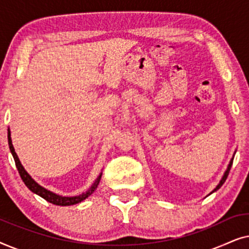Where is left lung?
<instances>
[{"label": "left lung", "instance_id": "obj_1", "mask_svg": "<svg viewBox=\"0 0 249 249\" xmlns=\"http://www.w3.org/2000/svg\"><path fill=\"white\" fill-rule=\"evenodd\" d=\"M232 161H233V158L231 159V161H230V163H229V165H228V168H227V170H226V172H224V175H223V177H222V179H221V181L219 182V185H217L215 188H214V190L212 193H214V192H216L217 189H220L221 188V186L223 185L224 183V181H226L227 180V178H228V175H229V172H230V169H231V165H232ZM211 193V194H212Z\"/></svg>", "mask_w": 249, "mask_h": 249}]
</instances>
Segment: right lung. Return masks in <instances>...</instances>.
<instances>
[{
    "instance_id": "1",
    "label": "right lung",
    "mask_w": 249,
    "mask_h": 249,
    "mask_svg": "<svg viewBox=\"0 0 249 249\" xmlns=\"http://www.w3.org/2000/svg\"><path fill=\"white\" fill-rule=\"evenodd\" d=\"M8 139H9V146H10V151L12 153V156L13 159H15V162H16V166L17 169H18L19 171V175L21 177L22 181L25 182V185L28 187L29 190H32L33 193H35L36 195H38L40 197H43L44 199L47 200V202L54 204V205H60V206H69V205H73V204H78L80 202H83L84 199H86L88 196H90L91 194L95 192V189L97 188L98 183H100V180H101V177H102V172L100 173V176L97 177V179L95 180V182L91 185V187L89 189L87 190L86 193H83L81 195L79 196H73V197H66V196H60V195H56V194H54L52 192H50V190H47L42 187L40 185H38L35 180H34L32 177L28 175V172L26 171L25 168H23L21 162H20V160L18 158V155H17V153L15 151V147H13L12 145V141H11V134H10V130H8Z\"/></svg>"
}]
</instances>
